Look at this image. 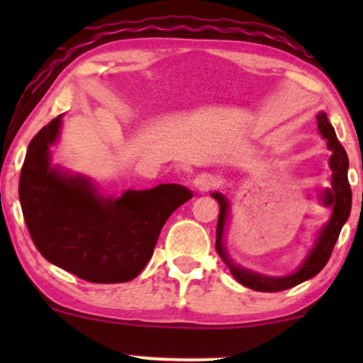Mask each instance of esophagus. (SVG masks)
<instances>
[{
    "label": "esophagus",
    "instance_id": "34e87169",
    "mask_svg": "<svg viewBox=\"0 0 363 363\" xmlns=\"http://www.w3.org/2000/svg\"><path fill=\"white\" fill-rule=\"evenodd\" d=\"M194 186L198 187L199 191H211L216 187V179L211 176V174H201V176H198L194 179Z\"/></svg>",
    "mask_w": 363,
    "mask_h": 363
}]
</instances>
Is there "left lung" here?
I'll return each mask as SVG.
<instances>
[{"label":"left lung","instance_id":"left-lung-1","mask_svg":"<svg viewBox=\"0 0 363 363\" xmlns=\"http://www.w3.org/2000/svg\"><path fill=\"white\" fill-rule=\"evenodd\" d=\"M318 128L320 135L328 140L329 150H333L331 160H329V167L333 170V189L328 191L324 194V203L326 205H333V215L329 218L326 227L320 230L318 237V242H315L314 249H312L307 259L303 261V264L297 269L294 274L281 278H268L262 277V274H256L251 272H245L242 268H237L234 262L227 257V252L223 251L222 245V234H223V223L227 218V210L228 203L222 194L215 193L213 198L220 203V215H218V223H216V252L220 254V257L227 262V266L230 268V272L234 277L242 283L247 289L257 290V291H281L291 286L298 285V283L309 280V278L315 277L320 269L326 266V262L331 257L333 249H335L336 240H338L341 227L347 222L350 210H352V189H350L348 182V155L345 152L343 145L340 143L336 138L335 128L331 126L326 114L320 112L318 114Z\"/></svg>","mask_w":363,"mask_h":363}]
</instances>
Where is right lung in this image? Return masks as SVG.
<instances>
[{"label":"right lung","instance_id":"obj_1","mask_svg":"<svg viewBox=\"0 0 363 363\" xmlns=\"http://www.w3.org/2000/svg\"><path fill=\"white\" fill-rule=\"evenodd\" d=\"M61 116L28 143L18 196L28 234L52 264L91 283L138 277L152 257L162 227L193 198L184 186L160 184L106 199L86 179L62 176L49 165V145Z\"/></svg>","mask_w":363,"mask_h":363}]
</instances>
